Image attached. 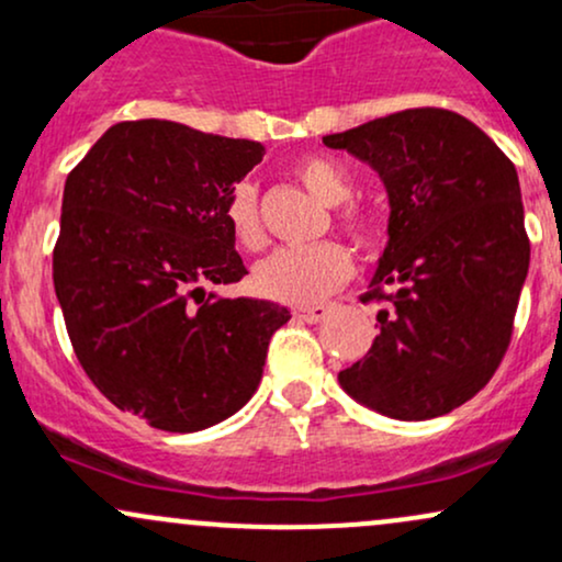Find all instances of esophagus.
<instances>
[{
	"instance_id": "34e87169",
	"label": "esophagus",
	"mask_w": 562,
	"mask_h": 562,
	"mask_svg": "<svg viewBox=\"0 0 562 562\" xmlns=\"http://www.w3.org/2000/svg\"><path fill=\"white\" fill-rule=\"evenodd\" d=\"M330 312V308L325 306V303H317V306H306V308H295V317L301 322H308V325H317V322L325 319V314Z\"/></svg>"
}]
</instances>
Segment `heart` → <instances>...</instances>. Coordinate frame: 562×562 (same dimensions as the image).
Listing matches in <instances>:
<instances>
[{"label":"heart","instance_id":"obj_1","mask_svg":"<svg viewBox=\"0 0 562 562\" xmlns=\"http://www.w3.org/2000/svg\"><path fill=\"white\" fill-rule=\"evenodd\" d=\"M295 177L303 187L327 205H345L335 214L338 227L359 248H372L380 237L378 218L357 203H346L353 195V182L340 164L325 156H306L293 166ZM224 218L245 250H261L267 245V229L259 209V187L250 179H243L232 187ZM353 274L351 254L340 243L325 240L306 248H282L267 261H261L254 272V290L263 299L288 303V306H308L344 288Z\"/></svg>","mask_w":562,"mask_h":562}]
</instances>
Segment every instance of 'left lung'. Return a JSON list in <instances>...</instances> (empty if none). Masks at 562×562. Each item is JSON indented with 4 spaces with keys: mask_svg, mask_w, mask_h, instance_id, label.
<instances>
[{
    "mask_svg": "<svg viewBox=\"0 0 562 562\" xmlns=\"http://www.w3.org/2000/svg\"><path fill=\"white\" fill-rule=\"evenodd\" d=\"M380 173L389 245L364 303L372 348L340 370L348 396L393 420L457 409L505 359L531 245L518 171L465 115L412 108L322 137Z\"/></svg>",
    "mask_w": 562,
    "mask_h": 562,
    "instance_id": "obj_1",
    "label": "left lung"
}]
</instances>
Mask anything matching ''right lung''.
<instances>
[{"label":"right lung","instance_id":"right-lung-1","mask_svg":"<svg viewBox=\"0 0 562 562\" xmlns=\"http://www.w3.org/2000/svg\"><path fill=\"white\" fill-rule=\"evenodd\" d=\"M261 156V142L121 121L66 179L53 280L68 338L102 396L158 430L235 415L290 319L272 301L200 288L248 274L224 203Z\"/></svg>","mask_w":562,"mask_h":562}]
</instances>
